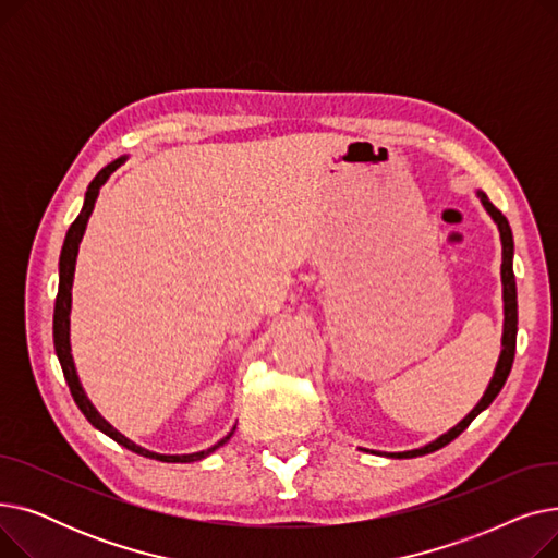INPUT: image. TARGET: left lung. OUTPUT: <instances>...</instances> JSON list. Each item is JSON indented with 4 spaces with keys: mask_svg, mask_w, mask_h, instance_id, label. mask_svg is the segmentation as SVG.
<instances>
[{
    "mask_svg": "<svg viewBox=\"0 0 558 558\" xmlns=\"http://www.w3.org/2000/svg\"><path fill=\"white\" fill-rule=\"evenodd\" d=\"M477 198L482 201L484 210L490 215V219L495 221L497 230H500V242H502V267H500V274H502V301H505V326H502V350H500V360H497L495 364V371H493V377L490 383L484 391V396L480 398V402L468 412L454 427H450L446 434H441L438 438H434V441L416 448V450H404V452H379V450H371L373 454H383V457H391V459H412V457H421V454H429L438 448L448 446L450 441H454V438L471 425L484 409L495 400V396L502 391L507 377L511 373V366H513V357H515V335H518V294H515V276H513V234H511V226L507 221V217L495 208V205L488 201V196L477 190L475 192Z\"/></svg>",
    "mask_w": 558,
    "mask_h": 558,
    "instance_id": "8db88e82",
    "label": "left lung"
}]
</instances>
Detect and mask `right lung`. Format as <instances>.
<instances>
[{
    "mask_svg": "<svg viewBox=\"0 0 558 558\" xmlns=\"http://www.w3.org/2000/svg\"><path fill=\"white\" fill-rule=\"evenodd\" d=\"M126 160V156L112 160L110 165H106L95 179L93 183L87 185L85 190V198H83V208L78 213V217L74 219V223L70 226L68 234H65V242L61 248V257H58V296H56V305H53V348H56V357L61 362L63 375L68 379V387L72 391L74 402L78 404V409L83 412V416L90 421L99 432H104L106 436H110L112 441H117L120 446L133 450L135 454L142 457H149V459H158V461H167V463H192V461H201L208 454H213L217 448H221L223 444L230 441V436L234 434V427L217 441L213 448L208 450H201V452H192V454H160V452H151L146 450L137 444H133L131 438H126L122 432H117L99 412L97 407L90 402V398L85 396V389L78 379L76 366H74V357H72V343H70V314H72V284H74V271H76V257H78V246L81 240L85 234L87 221H90V215L95 210V203L99 196V190L106 185V181L110 179V173L120 167Z\"/></svg>",
    "mask_w": 558,
    "mask_h": 558,
    "instance_id": "1",
    "label": "right lung"
}]
</instances>
